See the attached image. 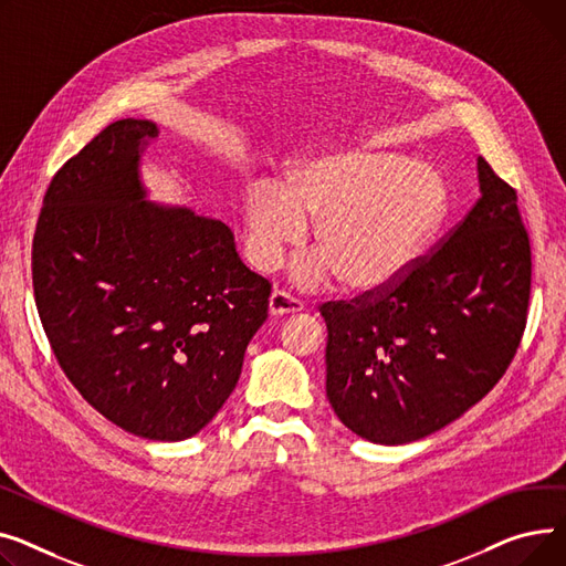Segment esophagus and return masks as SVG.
I'll use <instances>...</instances> for the list:
<instances>
[{
  "label": "esophagus",
  "instance_id": "esophagus-1",
  "mask_svg": "<svg viewBox=\"0 0 566 566\" xmlns=\"http://www.w3.org/2000/svg\"><path fill=\"white\" fill-rule=\"evenodd\" d=\"M304 308V304L298 302L296 296L287 294L285 290H274L270 296V315L272 317H285V315H294Z\"/></svg>",
  "mask_w": 566,
  "mask_h": 566
}]
</instances>
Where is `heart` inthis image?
Returning <instances> with one entry per match:
<instances>
[{
    "instance_id": "1",
    "label": "heart",
    "mask_w": 566,
    "mask_h": 566,
    "mask_svg": "<svg viewBox=\"0 0 566 566\" xmlns=\"http://www.w3.org/2000/svg\"><path fill=\"white\" fill-rule=\"evenodd\" d=\"M450 214V185L429 164L377 148L338 150L292 169L281 189L253 185L242 206L247 253L270 272L317 221L313 255L294 279L315 287L340 274L356 292L400 283Z\"/></svg>"
}]
</instances>
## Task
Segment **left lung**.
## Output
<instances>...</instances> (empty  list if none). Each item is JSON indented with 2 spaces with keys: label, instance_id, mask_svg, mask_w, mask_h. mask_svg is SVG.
I'll return each mask as SVG.
<instances>
[{
  "label": "left lung",
  "instance_id": "obj_1",
  "mask_svg": "<svg viewBox=\"0 0 566 566\" xmlns=\"http://www.w3.org/2000/svg\"><path fill=\"white\" fill-rule=\"evenodd\" d=\"M478 203L384 292L326 302V397L360 439L402 446L457 420L501 381L530 302L516 191L478 159Z\"/></svg>",
  "mask_w": 566,
  "mask_h": 566
}]
</instances>
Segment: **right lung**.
I'll list each match as a JSON object with an SVG mask.
<instances>
[{
	"label": "right lung",
	"mask_w": 566,
	"mask_h": 566,
	"mask_svg": "<svg viewBox=\"0 0 566 566\" xmlns=\"http://www.w3.org/2000/svg\"><path fill=\"white\" fill-rule=\"evenodd\" d=\"M150 120L107 125L54 174L31 249L50 347L84 400L129 434L182 441L235 390L272 283L226 223L146 201Z\"/></svg>",
	"instance_id": "add662e5"
}]
</instances>
